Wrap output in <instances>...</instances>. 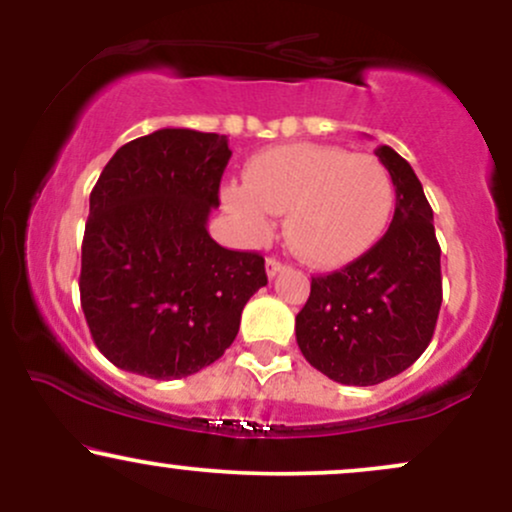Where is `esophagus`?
<instances>
[{"instance_id":"1","label":"esophagus","mask_w":512,"mask_h":512,"mask_svg":"<svg viewBox=\"0 0 512 512\" xmlns=\"http://www.w3.org/2000/svg\"><path fill=\"white\" fill-rule=\"evenodd\" d=\"M264 267H267V276H269V279H274V276L279 274L281 269H284V264H281L279 260H276V257H269V260H267V264H264Z\"/></svg>"}]
</instances>
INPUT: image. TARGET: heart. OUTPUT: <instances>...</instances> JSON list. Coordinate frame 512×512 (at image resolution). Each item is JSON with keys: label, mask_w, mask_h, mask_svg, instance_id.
I'll use <instances>...</instances> for the list:
<instances>
[{"label": "heart", "mask_w": 512, "mask_h": 512, "mask_svg": "<svg viewBox=\"0 0 512 512\" xmlns=\"http://www.w3.org/2000/svg\"><path fill=\"white\" fill-rule=\"evenodd\" d=\"M221 202L252 245L272 238L274 214H286L291 250L313 267L337 269L383 238L395 187L373 156L327 144H286L252 156L245 185H223Z\"/></svg>", "instance_id": "obj_1"}]
</instances>
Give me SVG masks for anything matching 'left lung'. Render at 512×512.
Wrapping results in <instances>:
<instances>
[{"instance_id":"left-lung-1","label":"left lung","mask_w":512,"mask_h":512,"mask_svg":"<svg viewBox=\"0 0 512 512\" xmlns=\"http://www.w3.org/2000/svg\"><path fill=\"white\" fill-rule=\"evenodd\" d=\"M375 156L395 185V216L366 255L313 276L296 315V342L310 366L342 385H378L426 351L443 303L440 245L414 168L390 146Z\"/></svg>"}]
</instances>
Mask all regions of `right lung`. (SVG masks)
Here are the masks:
<instances>
[{
  "instance_id": "add662e5",
  "label": "right lung",
  "mask_w": 512,
  "mask_h": 512,
  "mask_svg": "<svg viewBox=\"0 0 512 512\" xmlns=\"http://www.w3.org/2000/svg\"><path fill=\"white\" fill-rule=\"evenodd\" d=\"M226 134L156 129L120 146L91 192L81 308L101 354L129 373L178 380L233 344L240 313L267 286L260 252L209 236Z\"/></svg>"
}]
</instances>
